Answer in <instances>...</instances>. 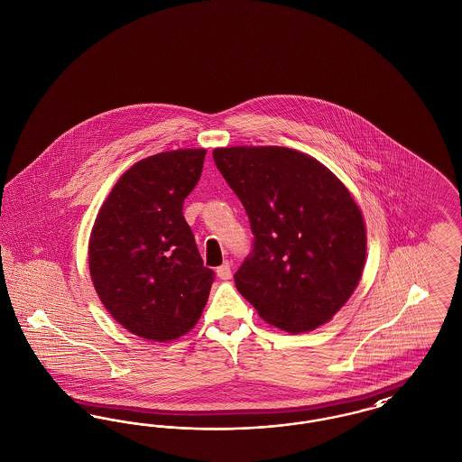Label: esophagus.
I'll use <instances>...</instances> for the list:
<instances>
[{"label":"esophagus","instance_id":"obj_1","mask_svg":"<svg viewBox=\"0 0 462 462\" xmlns=\"http://www.w3.org/2000/svg\"><path fill=\"white\" fill-rule=\"evenodd\" d=\"M217 273L220 277L221 281H228L232 277V266L228 262H223V263L217 268Z\"/></svg>","mask_w":462,"mask_h":462}]
</instances>
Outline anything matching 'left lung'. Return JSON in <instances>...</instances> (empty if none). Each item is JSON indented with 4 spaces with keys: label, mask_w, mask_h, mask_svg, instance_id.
<instances>
[{
    "label": "left lung",
    "mask_w": 462,
    "mask_h": 462,
    "mask_svg": "<svg viewBox=\"0 0 462 462\" xmlns=\"http://www.w3.org/2000/svg\"><path fill=\"white\" fill-rule=\"evenodd\" d=\"M213 159L247 213L253 249L234 275L260 317L298 334L346 303L365 263V225L326 166L286 147L215 149Z\"/></svg>",
    "instance_id": "obj_1"
}]
</instances>
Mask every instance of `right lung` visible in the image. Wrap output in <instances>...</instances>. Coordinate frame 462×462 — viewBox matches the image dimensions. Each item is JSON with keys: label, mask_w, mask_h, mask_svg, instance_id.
<instances>
[{"label": "right lung", "mask_w": 462, "mask_h": 462, "mask_svg": "<svg viewBox=\"0 0 462 462\" xmlns=\"http://www.w3.org/2000/svg\"><path fill=\"white\" fill-rule=\"evenodd\" d=\"M204 149L138 161L114 185L89 237V273L110 315L133 334L170 341L192 329L215 272L202 264L183 200Z\"/></svg>", "instance_id": "right-lung-1"}]
</instances>
